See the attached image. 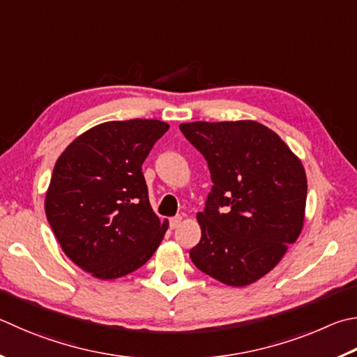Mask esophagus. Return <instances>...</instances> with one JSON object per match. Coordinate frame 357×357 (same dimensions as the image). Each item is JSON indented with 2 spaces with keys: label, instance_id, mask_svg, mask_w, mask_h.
<instances>
[{
  "label": "esophagus",
  "instance_id": "obj_1",
  "mask_svg": "<svg viewBox=\"0 0 357 357\" xmlns=\"http://www.w3.org/2000/svg\"><path fill=\"white\" fill-rule=\"evenodd\" d=\"M181 220H183V217H181V215H176V217H172V218H170V228H172V229H174V228H178V226H179V223H181Z\"/></svg>",
  "mask_w": 357,
  "mask_h": 357
}]
</instances>
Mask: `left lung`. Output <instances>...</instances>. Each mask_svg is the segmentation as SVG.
<instances>
[{
    "label": "left lung",
    "mask_w": 357,
    "mask_h": 357,
    "mask_svg": "<svg viewBox=\"0 0 357 357\" xmlns=\"http://www.w3.org/2000/svg\"><path fill=\"white\" fill-rule=\"evenodd\" d=\"M207 162L212 189L198 213L190 259L203 273L242 287L267 275L300 236L307 181L281 137L257 121L183 123Z\"/></svg>",
    "instance_id": "8db88e82"
}]
</instances>
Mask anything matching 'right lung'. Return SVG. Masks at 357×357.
I'll list each match as a JSON object with an SVG mask.
<instances>
[{
  "label": "right lung",
  "mask_w": 357,
  "mask_h": 357,
  "mask_svg": "<svg viewBox=\"0 0 357 357\" xmlns=\"http://www.w3.org/2000/svg\"><path fill=\"white\" fill-rule=\"evenodd\" d=\"M168 128L159 120L107 121L57 159L45 211L63 252L87 273H131L164 238L168 222L151 209L142 164Z\"/></svg>",
  "instance_id": "1"
}]
</instances>
